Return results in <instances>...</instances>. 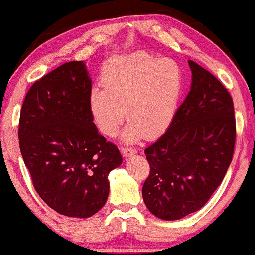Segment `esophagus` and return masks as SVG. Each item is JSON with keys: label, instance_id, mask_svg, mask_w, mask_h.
I'll return each instance as SVG.
<instances>
[{"label": "esophagus", "instance_id": "1", "mask_svg": "<svg viewBox=\"0 0 255 255\" xmlns=\"http://www.w3.org/2000/svg\"><path fill=\"white\" fill-rule=\"evenodd\" d=\"M121 151H122L125 157H130V156L136 154V150L130 147H121Z\"/></svg>", "mask_w": 255, "mask_h": 255}]
</instances>
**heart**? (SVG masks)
<instances>
[{
  "label": "heart",
  "mask_w": 255,
  "mask_h": 255,
  "mask_svg": "<svg viewBox=\"0 0 255 255\" xmlns=\"http://www.w3.org/2000/svg\"><path fill=\"white\" fill-rule=\"evenodd\" d=\"M103 89L93 88L89 105L101 133L115 136L125 116L130 121L123 139L155 138L165 132L177 115L185 90L179 62L146 52L108 60L101 72Z\"/></svg>",
  "instance_id": "obj_1"
}]
</instances>
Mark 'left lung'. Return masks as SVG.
I'll use <instances>...</instances> for the list:
<instances>
[{"mask_svg":"<svg viewBox=\"0 0 255 255\" xmlns=\"http://www.w3.org/2000/svg\"><path fill=\"white\" fill-rule=\"evenodd\" d=\"M191 85L166 132L144 149L150 173L142 187L147 209L162 220L201 210L232 163L236 122L227 89L193 60Z\"/></svg>","mask_w":255,"mask_h":255,"instance_id":"obj_1","label":"left lung"}]
</instances>
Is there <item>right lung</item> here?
Segmentation results:
<instances>
[{
	"mask_svg": "<svg viewBox=\"0 0 255 255\" xmlns=\"http://www.w3.org/2000/svg\"><path fill=\"white\" fill-rule=\"evenodd\" d=\"M91 84L83 61L66 62L35 82L20 112L19 146L35 190L66 217L96 214L108 198L109 172L123 162L93 123Z\"/></svg>",
	"mask_w": 255,
	"mask_h": 255,
	"instance_id": "obj_1",
	"label": "right lung"
}]
</instances>
